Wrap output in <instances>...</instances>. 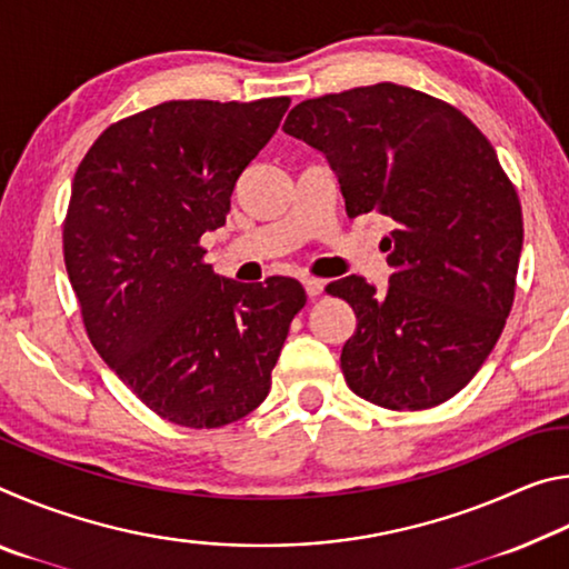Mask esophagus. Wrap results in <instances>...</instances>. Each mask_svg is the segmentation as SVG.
Segmentation results:
<instances>
[{"mask_svg":"<svg viewBox=\"0 0 569 569\" xmlns=\"http://www.w3.org/2000/svg\"><path fill=\"white\" fill-rule=\"evenodd\" d=\"M301 283H303V288H306L308 298L321 296V293H323V288H326V281H321V278H311V276H306Z\"/></svg>","mask_w":569,"mask_h":569,"instance_id":"esophagus-1","label":"esophagus"}]
</instances>
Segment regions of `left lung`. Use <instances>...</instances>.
Masks as SVG:
<instances>
[{
    "label": "left lung",
    "instance_id": "obj_1",
    "mask_svg": "<svg viewBox=\"0 0 569 569\" xmlns=\"http://www.w3.org/2000/svg\"><path fill=\"white\" fill-rule=\"evenodd\" d=\"M283 132L323 152L349 218L397 226L387 293L361 276L326 286L359 321L341 351L349 389L393 411L451 399L515 301L522 206L495 148L457 108L393 82L296 104Z\"/></svg>",
    "mask_w": 569,
    "mask_h": 569
}]
</instances>
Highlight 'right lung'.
Returning <instances> with one entry per match:
<instances>
[{"label": "right lung", "instance_id": "add662e5", "mask_svg": "<svg viewBox=\"0 0 569 569\" xmlns=\"http://www.w3.org/2000/svg\"><path fill=\"white\" fill-rule=\"evenodd\" d=\"M288 104L162 102L110 124L74 172L62 243L84 329L124 387L180 427L253 411L306 303L296 278L230 281L200 248Z\"/></svg>", "mask_w": 569, "mask_h": 569}]
</instances>
